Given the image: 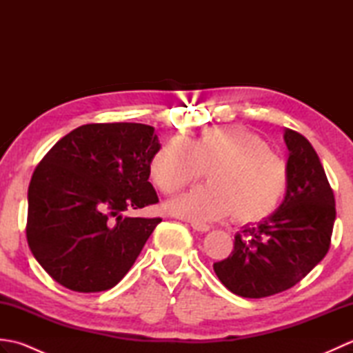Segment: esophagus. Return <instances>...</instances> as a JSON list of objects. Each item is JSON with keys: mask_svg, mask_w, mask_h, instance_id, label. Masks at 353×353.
Wrapping results in <instances>:
<instances>
[{"mask_svg": "<svg viewBox=\"0 0 353 353\" xmlns=\"http://www.w3.org/2000/svg\"><path fill=\"white\" fill-rule=\"evenodd\" d=\"M191 228L194 229V230H197V232H208L209 228L208 224H203V223H196V221H191Z\"/></svg>", "mask_w": 353, "mask_h": 353, "instance_id": "esophagus-1", "label": "esophagus"}]
</instances>
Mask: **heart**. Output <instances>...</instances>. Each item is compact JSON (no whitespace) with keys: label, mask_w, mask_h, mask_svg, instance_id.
<instances>
[{"label":"heart","mask_w":353,"mask_h":353,"mask_svg":"<svg viewBox=\"0 0 353 353\" xmlns=\"http://www.w3.org/2000/svg\"><path fill=\"white\" fill-rule=\"evenodd\" d=\"M203 171L209 183L171 200V214L196 223L232 215L236 224H256L276 214L288 191L287 162L243 125H215L194 139L172 138L150 162V176L167 196Z\"/></svg>","instance_id":"obj_1"}]
</instances>
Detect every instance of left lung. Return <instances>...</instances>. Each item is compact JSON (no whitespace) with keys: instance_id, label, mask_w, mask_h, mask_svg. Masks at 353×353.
I'll return each mask as SVG.
<instances>
[{"instance_id":"left-lung-1","label":"left lung","mask_w":353,"mask_h":353,"mask_svg":"<svg viewBox=\"0 0 353 353\" xmlns=\"http://www.w3.org/2000/svg\"><path fill=\"white\" fill-rule=\"evenodd\" d=\"M283 138L290 182L281 208L238 232L234 250L214 264L224 287L241 297L262 299L294 287L331 247L335 197L323 165L303 134L285 129Z\"/></svg>"}]
</instances>
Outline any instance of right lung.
Masks as SVG:
<instances>
[{
	"label": "right lung",
	"instance_id": "obj_1",
	"mask_svg": "<svg viewBox=\"0 0 353 353\" xmlns=\"http://www.w3.org/2000/svg\"><path fill=\"white\" fill-rule=\"evenodd\" d=\"M152 125L85 124L57 141L28 185L27 241L57 283L106 291L123 279L162 219L125 216L159 201L148 182Z\"/></svg>",
	"mask_w": 353,
	"mask_h": 353
}]
</instances>
